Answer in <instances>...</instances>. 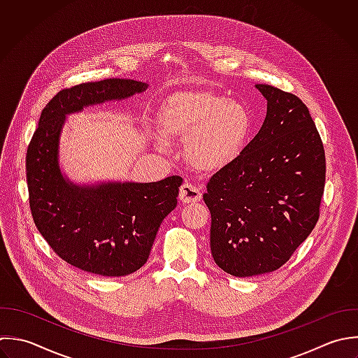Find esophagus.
<instances>
[{"label": "esophagus", "mask_w": 358, "mask_h": 358, "mask_svg": "<svg viewBox=\"0 0 358 358\" xmlns=\"http://www.w3.org/2000/svg\"><path fill=\"white\" fill-rule=\"evenodd\" d=\"M178 196H180V201L184 202V203H195V202H199L202 199L201 191L189 182H185V184L181 185Z\"/></svg>", "instance_id": "1"}]
</instances>
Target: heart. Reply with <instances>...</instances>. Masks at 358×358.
<instances>
[{
    "label": "heart",
    "mask_w": 358,
    "mask_h": 358,
    "mask_svg": "<svg viewBox=\"0 0 358 358\" xmlns=\"http://www.w3.org/2000/svg\"><path fill=\"white\" fill-rule=\"evenodd\" d=\"M155 128L163 139L185 138L184 156L189 166L216 173L241 155L251 117L241 103L213 90H178L156 107Z\"/></svg>",
    "instance_id": "heart-1"
}]
</instances>
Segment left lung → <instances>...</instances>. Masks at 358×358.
<instances>
[{"label": "left lung", "mask_w": 358, "mask_h": 358, "mask_svg": "<svg viewBox=\"0 0 358 358\" xmlns=\"http://www.w3.org/2000/svg\"><path fill=\"white\" fill-rule=\"evenodd\" d=\"M268 100L255 138L208 182L210 251L224 272L248 278L283 266L314 230L325 188V150L307 106L255 85Z\"/></svg>", "instance_id": "8db88e82"}]
</instances>
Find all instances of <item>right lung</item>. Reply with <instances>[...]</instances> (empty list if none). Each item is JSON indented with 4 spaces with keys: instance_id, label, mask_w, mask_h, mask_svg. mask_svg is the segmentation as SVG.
<instances>
[{
    "instance_id": "add662e5",
    "label": "right lung",
    "mask_w": 358,
    "mask_h": 358,
    "mask_svg": "<svg viewBox=\"0 0 358 358\" xmlns=\"http://www.w3.org/2000/svg\"><path fill=\"white\" fill-rule=\"evenodd\" d=\"M146 87L113 78L62 89L43 108L27 146L29 205L37 230L61 259L93 275L127 276L146 264L162 222L177 206L182 178L76 185L59 170V135L66 114Z\"/></svg>"
}]
</instances>
